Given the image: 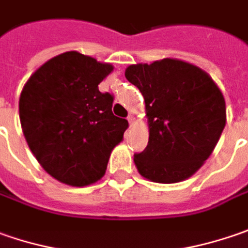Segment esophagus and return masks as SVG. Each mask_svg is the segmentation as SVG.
Listing matches in <instances>:
<instances>
[{
	"mask_svg": "<svg viewBox=\"0 0 248 248\" xmlns=\"http://www.w3.org/2000/svg\"><path fill=\"white\" fill-rule=\"evenodd\" d=\"M127 122H129L130 126H133V124H135V116H133V115H129V116H127Z\"/></svg>",
	"mask_w": 248,
	"mask_h": 248,
	"instance_id": "obj_1",
	"label": "esophagus"
}]
</instances>
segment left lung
<instances>
[{"label":"left lung","instance_id":"left-lung-1","mask_svg":"<svg viewBox=\"0 0 248 248\" xmlns=\"http://www.w3.org/2000/svg\"><path fill=\"white\" fill-rule=\"evenodd\" d=\"M126 79L143 94L148 144L133 161L143 178L178 183L193 176L214 151L226 124V105L211 76L175 58L130 65Z\"/></svg>","mask_w":248,"mask_h":248}]
</instances>
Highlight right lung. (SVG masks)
I'll return each mask as SVG.
<instances>
[{"instance_id":"right-lung-1","label":"right lung","mask_w":248,"mask_h":248,"mask_svg":"<svg viewBox=\"0 0 248 248\" xmlns=\"http://www.w3.org/2000/svg\"><path fill=\"white\" fill-rule=\"evenodd\" d=\"M112 70L111 63L68 51L43 63L23 86L19 118L27 145L61 183L83 187L100 180L124 140L127 121L112 113V95L98 90Z\"/></svg>"}]
</instances>
